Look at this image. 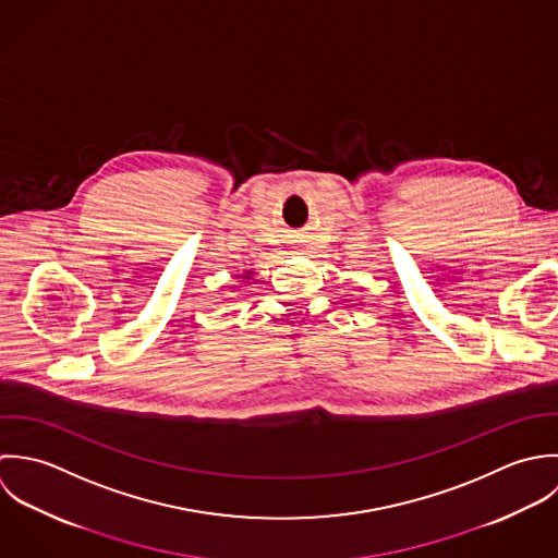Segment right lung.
<instances>
[{
    "label": "right lung",
    "instance_id": "add662e5",
    "mask_svg": "<svg viewBox=\"0 0 558 558\" xmlns=\"http://www.w3.org/2000/svg\"><path fill=\"white\" fill-rule=\"evenodd\" d=\"M243 278H250V271H247V274H245V276H243Z\"/></svg>",
    "mask_w": 558,
    "mask_h": 558
}]
</instances>
